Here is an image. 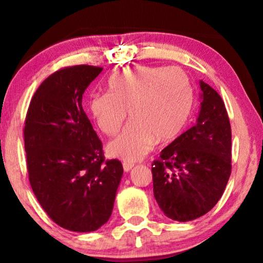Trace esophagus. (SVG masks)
I'll return each mask as SVG.
<instances>
[{
	"mask_svg": "<svg viewBox=\"0 0 263 263\" xmlns=\"http://www.w3.org/2000/svg\"><path fill=\"white\" fill-rule=\"evenodd\" d=\"M133 167H135V164H133V163H130V162H123V168H124V171H125L126 173L130 172Z\"/></svg>",
	"mask_w": 263,
	"mask_h": 263,
	"instance_id": "1",
	"label": "esophagus"
}]
</instances>
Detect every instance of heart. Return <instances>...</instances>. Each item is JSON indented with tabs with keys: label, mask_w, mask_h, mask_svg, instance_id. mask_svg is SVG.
Returning <instances> with one entry per match:
<instances>
[{
	"label": "heart",
	"mask_w": 263,
	"mask_h": 263,
	"mask_svg": "<svg viewBox=\"0 0 263 263\" xmlns=\"http://www.w3.org/2000/svg\"><path fill=\"white\" fill-rule=\"evenodd\" d=\"M110 92H96L89 110L100 130L112 136L130 110L132 121L111 140L106 151L127 162L139 161L158 140L175 139L188 125L194 110L190 80L177 67L137 66L111 77Z\"/></svg>",
	"instance_id": "obj_1"
}]
</instances>
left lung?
Returning a JSON list of instances; mask_svg holds the SVG:
<instances>
[{
    "label": "left lung",
    "mask_w": 263,
    "mask_h": 263,
    "mask_svg": "<svg viewBox=\"0 0 263 263\" xmlns=\"http://www.w3.org/2000/svg\"><path fill=\"white\" fill-rule=\"evenodd\" d=\"M195 126L161 151L152 163L153 194L161 211L176 221L208 213L231 175V125L220 95L204 81Z\"/></svg>",
    "instance_id": "obj_1"
}]
</instances>
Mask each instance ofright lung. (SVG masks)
<instances>
[{
  "label": "right lung",
  "mask_w": 263,
  "mask_h": 263,
  "mask_svg": "<svg viewBox=\"0 0 263 263\" xmlns=\"http://www.w3.org/2000/svg\"><path fill=\"white\" fill-rule=\"evenodd\" d=\"M79 65L44 81L24 127L31 188L51 219L73 232H92L112 213L123 166L104 161L102 142L82 108V95L102 72Z\"/></svg>",
  "instance_id": "1"
}]
</instances>
